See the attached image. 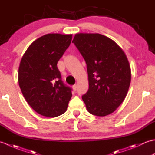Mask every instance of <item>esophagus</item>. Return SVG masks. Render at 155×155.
I'll return each mask as SVG.
<instances>
[{
	"label": "esophagus",
	"instance_id": "esophagus-1",
	"mask_svg": "<svg viewBox=\"0 0 155 155\" xmlns=\"http://www.w3.org/2000/svg\"><path fill=\"white\" fill-rule=\"evenodd\" d=\"M72 89H73L74 91H77V84L73 85V86H72Z\"/></svg>",
	"mask_w": 155,
	"mask_h": 155
}]
</instances>
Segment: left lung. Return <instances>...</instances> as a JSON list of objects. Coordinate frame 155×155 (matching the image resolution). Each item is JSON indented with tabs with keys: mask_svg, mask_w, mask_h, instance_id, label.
<instances>
[{
	"mask_svg": "<svg viewBox=\"0 0 155 155\" xmlns=\"http://www.w3.org/2000/svg\"><path fill=\"white\" fill-rule=\"evenodd\" d=\"M72 42L87 64L89 87L82 98L87 110L98 117L113 113L126 97L130 83L124 52L114 41L97 33L77 34Z\"/></svg>",
	"mask_w": 155,
	"mask_h": 155,
	"instance_id": "8db88e82",
	"label": "left lung"
}]
</instances>
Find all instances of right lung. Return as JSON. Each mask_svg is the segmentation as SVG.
Instances as JSON below:
<instances>
[{
  "label": "right lung",
  "mask_w": 155,
  "mask_h": 155,
  "mask_svg": "<svg viewBox=\"0 0 155 155\" xmlns=\"http://www.w3.org/2000/svg\"><path fill=\"white\" fill-rule=\"evenodd\" d=\"M72 35L47 34L29 46L18 68V84L28 104L42 116L56 117L67 110L72 88L62 81L57 62Z\"/></svg>",
  "instance_id": "1"
}]
</instances>
